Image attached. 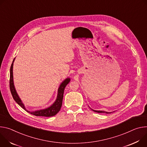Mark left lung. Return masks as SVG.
<instances>
[{
    "label": "left lung",
    "instance_id": "8db88e82",
    "mask_svg": "<svg viewBox=\"0 0 147 147\" xmlns=\"http://www.w3.org/2000/svg\"><path fill=\"white\" fill-rule=\"evenodd\" d=\"M93 111L94 112H97V113H111L112 112H107V111H101V110H94L93 109H92Z\"/></svg>",
    "mask_w": 147,
    "mask_h": 147
}]
</instances>
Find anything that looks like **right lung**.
Wrapping results in <instances>:
<instances>
[{
	"label": "right lung",
	"instance_id": "add662e5",
	"mask_svg": "<svg viewBox=\"0 0 147 147\" xmlns=\"http://www.w3.org/2000/svg\"><path fill=\"white\" fill-rule=\"evenodd\" d=\"M14 61V59H13V61L11 63V67H10V92L12 94V96L13 97L14 100L16 101V102L19 105H20L23 109H24L27 112L31 114L32 115H34L36 116H43V117H51L56 115L61 108L64 89L65 87H66V86L70 82V80H71L70 78H67L61 83L58 90V94H57V99L51 106L48 107V108H46L45 109L36 110L34 111H30L27 110L25 108L24 104L23 103L21 99H20V97L18 94L17 93V92H16L14 86L13 76V68Z\"/></svg>",
	"mask_w": 147,
	"mask_h": 147
}]
</instances>
